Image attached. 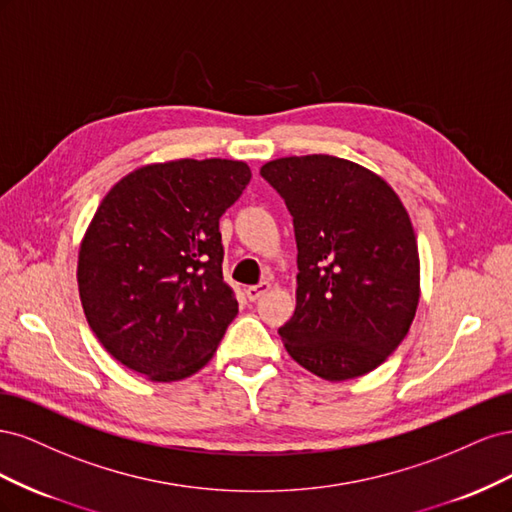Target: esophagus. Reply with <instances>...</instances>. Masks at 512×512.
Instances as JSON below:
<instances>
[{
	"label": "esophagus",
	"mask_w": 512,
	"mask_h": 512,
	"mask_svg": "<svg viewBox=\"0 0 512 512\" xmlns=\"http://www.w3.org/2000/svg\"><path fill=\"white\" fill-rule=\"evenodd\" d=\"M269 288H271V284L269 282H260V284H256V286H250L245 290V294H247V299L250 301H258L262 294L265 292H269Z\"/></svg>",
	"instance_id": "esophagus-1"
}]
</instances>
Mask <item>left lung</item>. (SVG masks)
Returning a JSON list of instances; mask_svg holds the SVG:
<instances>
[{
  "mask_svg": "<svg viewBox=\"0 0 512 512\" xmlns=\"http://www.w3.org/2000/svg\"><path fill=\"white\" fill-rule=\"evenodd\" d=\"M260 175L297 237V307L280 329L288 354L329 382L369 374L404 342L421 297L406 207L376 173L324 153L267 162Z\"/></svg>",
  "mask_w": 512,
  "mask_h": 512,
  "instance_id": "1",
  "label": "left lung"
}]
</instances>
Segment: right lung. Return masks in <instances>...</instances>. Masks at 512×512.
Wrapping results in <instances>:
<instances>
[{
    "instance_id": "add662e5",
    "label": "right lung",
    "mask_w": 512,
    "mask_h": 512,
    "mask_svg": "<svg viewBox=\"0 0 512 512\" xmlns=\"http://www.w3.org/2000/svg\"><path fill=\"white\" fill-rule=\"evenodd\" d=\"M252 170L239 160L147 164L117 181L79 250V294L106 352L153 382L205 367L239 312L220 218Z\"/></svg>"
}]
</instances>
